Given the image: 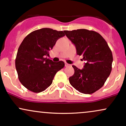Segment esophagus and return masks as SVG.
<instances>
[{"mask_svg":"<svg viewBox=\"0 0 126 126\" xmlns=\"http://www.w3.org/2000/svg\"><path fill=\"white\" fill-rule=\"evenodd\" d=\"M65 66L66 67H70V65L68 64V63H65Z\"/></svg>","mask_w":126,"mask_h":126,"instance_id":"1","label":"esophagus"}]
</instances>
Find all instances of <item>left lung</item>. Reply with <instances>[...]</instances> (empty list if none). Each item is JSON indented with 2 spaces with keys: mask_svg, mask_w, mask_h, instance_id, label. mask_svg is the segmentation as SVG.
<instances>
[{
  "mask_svg": "<svg viewBox=\"0 0 126 126\" xmlns=\"http://www.w3.org/2000/svg\"><path fill=\"white\" fill-rule=\"evenodd\" d=\"M74 43L77 54L87 61L80 70L75 65L74 74L69 78L71 85L79 92L92 94L101 89L112 70V53L100 34L86 29L64 31Z\"/></svg>",
  "mask_w": 126,
  "mask_h": 126,
  "instance_id": "1",
  "label": "left lung"
}]
</instances>
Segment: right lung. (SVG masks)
I'll use <instances>...</instances> for the list:
<instances>
[{"mask_svg":"<svg viewBox=\"0 0 126 126\" xmlns=\"http://www.w3.org/2000/svg\"><path fill=\"white\" fill-rule=\"evenodd\" d=\"M64 36L63 31L43 28L24 38L18 48L15 67L25 88L34 93L44 91L52 84L56 73L64 67L63 61L54 63L46 58L58 39Z\"/></svg>","mask_w":126,"mask_h":126,"instance_id":"right-lung-1","label":"right lung"}]
</instances>
